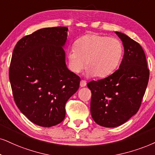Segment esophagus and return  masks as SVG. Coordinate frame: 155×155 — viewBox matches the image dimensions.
<instances>
[{
  "label": "esophagus",
  "instance_id": "34e87169",
  "mask_svg": "<svg viewBox=\"0 0 155 155\" xmlns=\"http://www.w3.org/2000/svg\"><path fill=\"white\" fill-rule=\"evenodd\" d=\"M86 85H87V82H86V81H84V80H81V82H80V86H81V87H86Z\"/></svg>",
  "mask_w": 155,
  "mask_h": 155
}]
</instances>
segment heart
I'll return each instance as SVG.
<instances>
[{
  "label": "heart",
  "instance_id": "heart-1",
  "mask_svg": "<svg viewBox=\"0 0 155 155\" xmlns=\"http://www.w3.org/2000/svg\"><path fill=\"white\" fill-rule=\"evenodd\" d=\"M123 53V45L119 39L90 34L77 39L67 56L74 73L81 72L86 61L88 75L104 78L117 69Z\"/></svg>",
  "mask_w": 155,
  "mask_h": 155
}]
</instances>
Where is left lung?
I'll list each match as a JSON object with an SVG mask.
<instances>
[{"label": "left lung", "mask_w": 155, "mask_h": 155, "mask_svg": "<svg viewBox=\"0 0 155 155\" xmlns=\"http://www.w3.org/2000/svg\"><path fill=\"white\" fill-rule=\"evenodd\" d=\"M115 33L124 47L119 68L107 78L87 84L91 92V117L104 127L120 126L137 112L150 77L142 46L127 35Z\"/></svg>", "instance_id": "8db88e82"}]
</instances>
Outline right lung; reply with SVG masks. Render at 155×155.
Returning a JSON list of instances; mask_svg holds the SVG:
<instances>
[{"mask_svg":"<svg viewBox=\"0 0 155 155\" xmlns=\"http://www.w3.org/2000/svg\"><path fill=\"white\" fill-rule=\"evenodd\" d=\"M64 26L39 29L13 49L9 79L18 108L31 121L50 127L65 118V104L79 89L80 77L65 64Z\"/></svg>","mask_w":155,"mask_h":155,"instance_id":"1","label":"right lung"}]
</instances>
